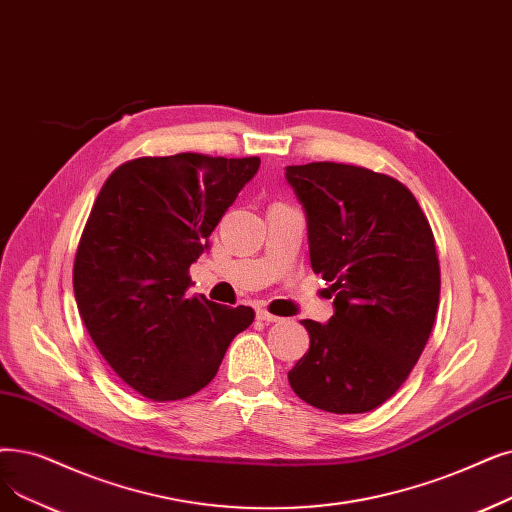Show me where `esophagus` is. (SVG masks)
<instances>
[{
    "instance_id": "esophagus-1",
    "label": "esophagus",
    "mask_w": 512,
    "mask_h": 512,
    "mask_svg": "<svg viewBox=\"0 0 512 512\" xmlns=\"http://www.w3.org/2000/svg\"><path fill=\"white\" fill-rule=\"evenodd\" d=\"M257 320H261V322H265V324H270V322H280L282 318L270 314L268 309H257Z\"/></svg>"
}]
</instances>
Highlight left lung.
Returning a JSON list of instances; mask_svg holds the SVG:
<instances>
[{
    "label": "left lung",
    "instance_id": "8db88e82",
    "mask_svg": "<svg viewBox=\"0 0 512 512\" xmlns=\"http://www.w3.org/2000/svg\"><path fill=\"white\" fill-rule=\"evenodd\" d=\"M307 217L311 270L335 293L326 324L303 320L309 349L288 383L309 406L362 414L402 387L439 305L427 215L395 177L343 163L286 167Z\"/></svg>",
    "mask_w": 512,
    "mask_h": 512
}]
</instances>
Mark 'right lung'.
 <instances>
[{
	"label": "right lung",
	"mask_w": 512,
	"mask_h": 512,
	"mask_svg": "<svg viewBox=\"0 0 512 512\" xmlns=\"http://www.w3.org/2000/svg\"><path fill=\"white\" fill-rule=\"evenodd\" d=\"M259 163L198 152L133 159L108 175L87 217L73 265L81 320L108 366L152 402L207 387L255 320L251 307L186 291L190 265Z\"/></svg>",
	"instance_id": "obj_1"
}]
</instances>
